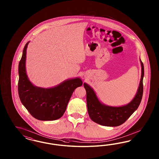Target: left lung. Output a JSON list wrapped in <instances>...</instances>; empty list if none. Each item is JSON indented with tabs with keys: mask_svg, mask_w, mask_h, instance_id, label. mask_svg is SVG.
Segmentation results:
<instances>
[{
	"mask_svg": "<svg viewBox=\"0 0 159 159\" xmlns=\"http://www.w3.org/2000/svg\"><path fill=\"white\" fill-rule=\"evenodd\" d=\"M140 61L142 66V75L139 86L135 97L127 105L111 107L102 104L92 87L86 83H84L86 91L87 110L92 120L102 126H117L124 124L137 110L142 100L143 91L144 66L140 59Z\"/></svg>",
	"mask_w": 159,
	"mask_h": 159,
	"instance_id": "8db88e82",
	"label": "left lung"
}]
</instances>
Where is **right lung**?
<instances>
[{
	"instance_id": "1",
	"label": "right lung",
	"mask_w": 159,
	"mask_h": 159,
	"mask_svg": "<svg viewBox=\"0 0 159 159\" xmlns=\"http://www.w3.org/2000/svg\"><path fill=\"white\" fill-rule=\"evenodd\" d=\"M25 45L19 65L18 92L20 101L34 118L41 120H58L63 115L75 89L83 84L80 78L68 79L58 86L44 89L34 86L29 80L25 70Z\"/></svg>"
}]
</instances>
